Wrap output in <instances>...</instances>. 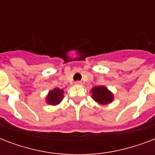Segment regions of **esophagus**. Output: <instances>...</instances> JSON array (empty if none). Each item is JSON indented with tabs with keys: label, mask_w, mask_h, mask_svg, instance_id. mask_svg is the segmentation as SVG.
<instances>
[{
	"label": "esophagus",
	"mask_w": 155,
	"mask_h": 155,
	"mask_svg": "<svg viewBox=\"0 0 155 155\" xmlns=\"http://www.w3.org/2000/svg\"><path fill=\"white\" fill-rule=\"evenodd\" d=\"M75 84L78 85V86H81L82 85V82L81 81H76V82H75Z\"/></svg>",
	"instance_id": "obj_1"
}]
</instances>
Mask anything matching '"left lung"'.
<instances>
[{
	"label": "left lung",
	"mask_w": 155,
	"mask_h": 155,
	"mask_svg": "<svg viewBox=\"0 0 155 155\" xmlns=\"http://www.w3.org/2000/svg\"><path fill=\"white\" fill-rule=\"evenodd\" d=\"M91 97L94 100V101L102 105L109 104L114 100L113 93L105 86H97L92 87L91 89Z\"/></svg>",
	"instance_id": "1"
}]
</instances>
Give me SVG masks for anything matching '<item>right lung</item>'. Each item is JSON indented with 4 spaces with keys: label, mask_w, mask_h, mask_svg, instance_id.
<instances>
[{
    "label": "right lung",
    "mask_w": 155,
    "mask_h": 155,
    "mask_svg": "<svg viewBox=\"0 0 155 155\" xmlns=\"http://www.w3.org/2000/svg\"><path fill=\"white\" fill-rule=\"evenodd\" d=\"M63 94L64 91L63 89H60L58 87L54 88L53 90H51L47 93L46 97V103L50 105H58V104H60L61 101L63 99Z\"/></svg>",
    "instance_id": "obj_1"
}]
</instances>
